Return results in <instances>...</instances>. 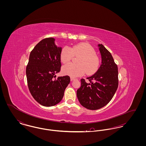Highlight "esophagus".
Here are the masks:
<instances>
[{
  "label": "esophagus",
  "instance_id": "esophagus-1",
  "mask_svg": "<svg viewBox=\"0 0 146 146\" xmlns=\"http://www.w3.org/2000/svg\"><path fill=\"white\" fill-rule=\"evenodd\" d=\"M75 79V78H74V77H70V80H71V81L72 82V81H73V80H74Z\"/></svg>",
  "mask_w": 146,
  "mask_h": 146
}]
</instances>
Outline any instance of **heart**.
<instances>
[{
    "instance_id": "1",
    "label": "heart",
    "mask_w": 146,
    "mask_h": 146,
    "mask_svg": "<svg viewBox=\"0 0 146 146\" xmlns=\"http://www.w3.org/2000/svg\"><path fill=\"white\" fill-rule=\"evenodd\" d=\"M72 54L80 56L77 64L68 63L63 66V73L72 77L81 76L86 72L88 75L97 71L100 65V60L94 49L85 43L74 45L70 48H63L60 53V60L63 63L70 61Z\"/></svg>"
}]
</instances>
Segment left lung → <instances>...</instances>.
<instances>
[{
    "label": "left lung",
    "instance_id": "obj_1",
    "mask_svg": "<svg viewBox=\"0 0 146 146\" xmlns=\"http://www.w3.org/2000/svg\"><path fill=\"white\" fill-rule=\"evenodd\" d=\"M101 64L97 71L87 78L89 83L81 79V86L76 95L85 108L96 110L105 106L113 97L118 87V68L110 52L102 44L98 45Z\"/></svg>",
    "mask_w": 146,
    "mask_h": 146
}]
</instances>
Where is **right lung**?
Returning <instances> with one entry per match:
<instances>
[{
  "label": "right lung",
  "instance_id": "right-lung-1",
  "mask_svg": "<svg viewBox=\"0 0 146 146\" xmlns=\"http://www.w3.org/2000/svg\"><path fill=\"white\" fill-rule=\"evenodd\" d=\"M61 50L54 38H49L38 42L30 54L26 70L28 87L33 98L45 107L60 102L70 82L68 76L54 79L61 70Z\"/></svg>",
  "mask_w": 146,
  "mask_h": 146
}]
</instances>
